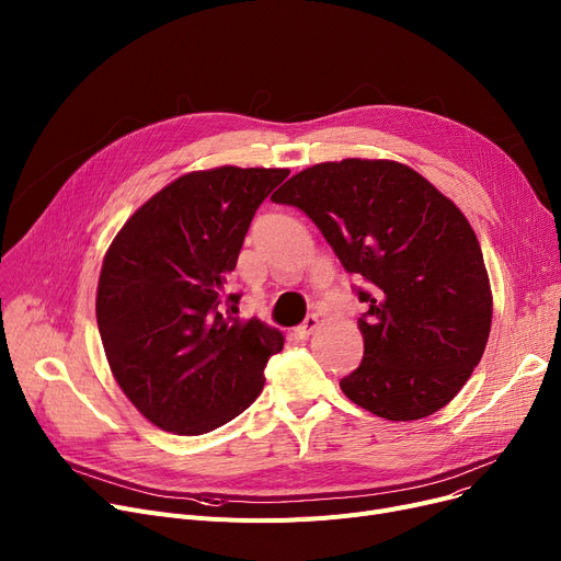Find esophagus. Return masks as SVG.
Segmentation results:
<instances>
[{
  "label": "esophagus",
  "mask_w": 561,
  "mask_h": 561,
  "mask_svg": "<svg viewBox=\"0 0 561 561\" xmlns=\"http://www.w3.org/2000/svg\"><path fill=\"white\" fill-rule=\"evenodd\" d=\"M318 328V313H309L307 318H305V322L300 325V336H309L313 330Z\"/></svg>",
  "instance_id": "esophagus-1"
}]
</instances>
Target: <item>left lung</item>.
Instances as JSON below:
<instances>
[{"mask_svg":"<svg viewBox=\"0 0 561 561\" xmlns=\"http://www.w3.org/2000/svg\"><path fill=\"white\" fill-rule=\"evenodd\" d=\"M273 202L300 209L345 273L364 279V359L343 393L387 421L446 407L491 332L489 277L463 214L416 170L366 159L307 168Z\"/></svg>","mask_w":561,"mask_h":561,"instance_id":"left-lung-1","label":"left lung"}]
</instances>
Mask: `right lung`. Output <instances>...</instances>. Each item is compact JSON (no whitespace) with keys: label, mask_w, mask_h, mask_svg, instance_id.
Instances as JSON below:
<instances>
[{"label":"right lung","mask_w":561,"mask_h":561,"mask_svg":"<svg viewBox=\"0 0 561 561\" xmlns=\"http://www.w3.org/2000/svg\"><path fill=\"white\" fill-rule=\"evenodd\" d=\"M288 176L282 168L191 172L159 191L111 243L98 328L125 396L157 427L206 434L245 411L284 339L239 320L229 273L250 222Z\"/></svg>","instance_id":"right-lung-1"}]
</instances>
